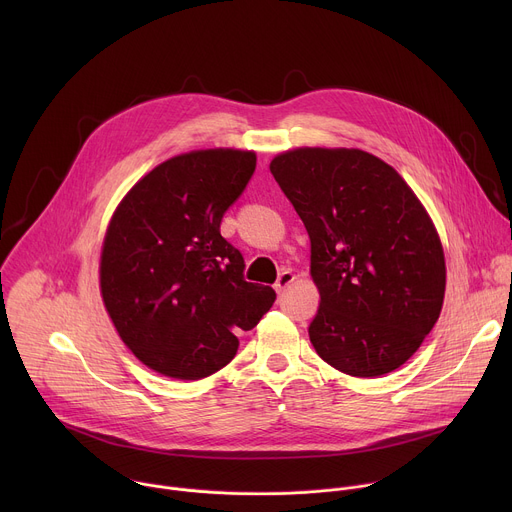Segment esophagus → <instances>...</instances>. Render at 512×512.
Segmentation results:
<instances>
[{"label":"esophagus","instance_id":"1","mask_svg":"<svg viewBox=\"0 0 512 512\" xmlns=\"http://www.w3.org/2000/svg\"><path fill=\"white\" fill-rule=\"evenodd\" d=\"M296 281V275L294 273H291L289 269H285V271H281L279 273V277H277V281H275V291H277V294H283V291L291 285V283H294Z\"/></svg>","mask_w":512,"mask_h":512}]
</instances>
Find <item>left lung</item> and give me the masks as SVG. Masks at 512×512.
I'll return each instance as SVG.
<instances>
[{
  "label": "left lung",
  "mask_w": 512,
  "mask_h": 512,
  "mask_svg": "<svg viewBox=\"0 0 512 512\" xmlns=\"http://www.w3.org/2000/svg\"><path fill=\"white\" fill-rule=\"evenodd\" d=\"M269 170L310 235L316 352L350 377L399 369L446 296L444 247L425 206L395 168L356 148L287 150Z\"/></svg>",
  "instance_id": "obj_1"
}]
</instances>
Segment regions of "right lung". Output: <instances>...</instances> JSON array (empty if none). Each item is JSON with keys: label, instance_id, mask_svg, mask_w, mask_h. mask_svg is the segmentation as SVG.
<instances>
[{"label": "right lung", "instance_id": "right-lung-1", "mask_svg": "<svg viewBox=\"0 0 512 512\" xmlns=\"http://www.w3.org/2000/svg\"><path fill=\"white\" fill-rule=\"evenodd\" d=\"M255 166V152L235 148L174 156L131 186L107 225L105 310L127 348L164 377L221 371L237 354V334L275 302L269 285L243 279V255L221 235Z\"/></svg>", "mask_w": 512, "mask_h": 512}]
</instances>
